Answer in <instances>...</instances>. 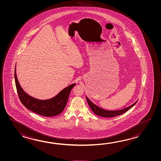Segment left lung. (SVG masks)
<instances>
[{
	"label": "left lung",
	"mask_w": 161,
	"mask_h": 161,
	"mask_svg": "<svg viewBox=\"0 0 161 161\" xmlns=\"http://www.w3.org/2000/svg\"><path fill=\"white\" fill-rule=\"evenodd\" d=\"M86 97V99H87V101L89 104V106L92 112L97 115L103 117H113L121 115L130 109V108H132L137 103L136 101L132 105L127 107L125 108H124L123 109L119 110H106L103 109L102 108L97 106L94 103H92L87 97Z\"/></svg>",
	"instance_id": "1"
}]
</instances>
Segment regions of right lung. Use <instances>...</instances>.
<instances>
[{"label":"right lung","instance_id":"obj_1","mask_svg":"<svg viewBox=\"0 0 161 161\" xmlns=\"http://www.w3.org/2000/svg\"><path fill=\"white\" fill-rule=\"evenodd\" d=\"M15 68L14 76L18 94L21 103L27 109L42 116H55L62 113L68 101L71 90L75 83L67 86L51 99H36L27 94L21 87L18 80Z\"/></svg>","mask_w":161,"mask_h":161}]
</instances>
